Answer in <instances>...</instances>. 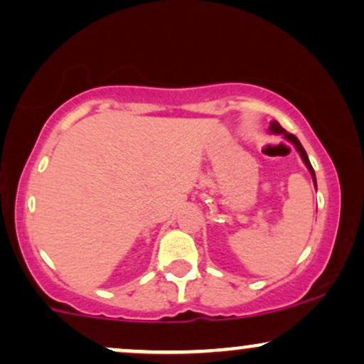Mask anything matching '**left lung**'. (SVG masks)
Wrapping results in <instances>:
<instances>
[{"instance_id":"obj_1","label":"left lung","mask_w":364,"mask_h":364,"mask_svg":"<svg viewBox=\"0 0 364 364\" xmlns=\"http://www.w3.org/2000/svg\"><path fill=\"white\" fill-rule=\"evenodd\" d=\"M270 132H274V133H284V136H286L287 140H291L292 144L296 145V149H298V152L301 154V157H303V161H304V164L308 166V169H310V173H311V176H313V181H315V185H316V179H315V171H313V168H311V164H310V159H308V156H306V150L303 149V145L299 144V140L296 139L294 135H292V133H287L286 129H284L281 124L277 123V121H272V123H270Z\"/></svg>"}]
</instances>
